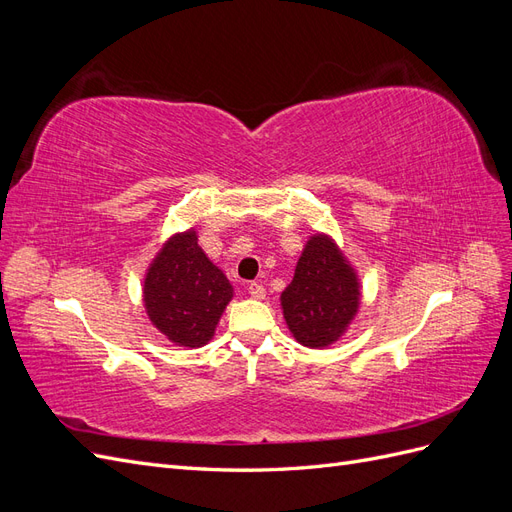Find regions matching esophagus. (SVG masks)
<instances>
[{"label":"esophagus","instance_id":"34e87169","mask_svg":"<svg viewBox=\"0 0 512 512\" xmlns=\"http://www.w3.org/2000/svg\"><path fill=\"white\" fill-rule=\"evenodd\" d=\"M247 292H250L254 299H265V294H267L265 286H262V284H258V282H252L250 286H247Z\"/></svg>","mask_w":512,"mask_h":512}]
</instances>
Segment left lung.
Wrapping results in <instances>:
<instances>
[{"mask_svg": "<svg viewBox=\"0 0 512 512\" xmlns=\"http://www.w3.org/2000/svg\"><path fill=\"white\" fill-rule=\"evenodd\" d=\"M359 282L335 243L316 235L307 241L290 286L282 292L284 318L307 348H324L346 331L359 307Z\"/></svg>", "mask_w": 512, "mask_h": 512, "instance_id": "1", "label": "left lung"}]
</instances>
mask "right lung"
<instances>
[{"label":"right lung","mask_w":512,"mask_h":512,"mask_svg":"<svg viewBox=\"0 0 512 512\" xmlns=\"http://www.w3.org/2000/svg\"><path fill=\"white\" fill-rule=\"evenodd\" d=\"M230 299V282L200 250L194 230L164 245L145 280L151 322L179 346L207 344Z\"/></svg>","instance_id":"obj_1"}]
</instances>
